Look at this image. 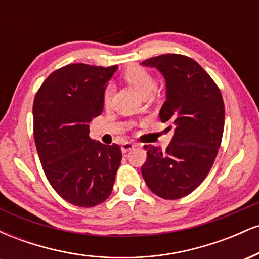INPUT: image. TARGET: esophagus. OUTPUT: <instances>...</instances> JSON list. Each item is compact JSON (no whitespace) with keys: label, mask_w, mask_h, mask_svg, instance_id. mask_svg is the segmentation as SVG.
Returning a JSON list of instances; mask_svg holds the SVG:
<instances>
[{"label":"esophagus","mask_w":259,"mask_h":259,"mask_svg":"<svg viewBox=\"0 0 259 259\" xmlns=\"http://www.w3.org/2000/svg\"><path fill=\"white\" fill-rule=\"evenodd\" d=\"M138 145L136 144H133V142H129V141H125L121 144V152L123 153H126L129 152L130 150H133V148H135Z\"/></svg>","instance_id":"1"}]
</instances>
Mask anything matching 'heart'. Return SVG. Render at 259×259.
<instances>
[{
	"label": "heart",
	"mask_w": 259,
	"mask_h": 259,
	"mask_svg": "<svg viewBox=\"0 0 259 259\" xmlns=\"http://www.w3.org/2000/svg\"><path fill=\"white\" fill-rule=\"evenodd\" d=\"M123 78L130 85L134 86L142 96H148L156 88V79H154V76L142 65H132V67H129L124 72ZM112 92L113 91L111 85H107L102 96L103 103L106 106L109 105V102H111Z\"/></svg>",
	"instance_id": "heart-1"
}]
</instances>
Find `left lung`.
<instances>
[{
  "instance_id": "left-lung-1",
  "label": "left lung",
  "mask_w": 259,
  "mask_h": 259,
  "mask_svg": "<svg viewBox=\"0 0 259 259\" xmlns=\"http://www.w3.org/2000/svg\"><path fill=\"white\" fill-rule=\"evenodd\" d=\"M142 65L162 73L167 100L159 112L174 136L167 150L145 146L147 159L141 173L148 189L164 200L185 197L206 179L218 153L225 109L221 90L197 62L168 53Z\"/></svg>"
}]
</instances>
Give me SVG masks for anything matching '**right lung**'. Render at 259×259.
I'll return each mask as SVG.
<instances>
[{"label": "right lung", "mask_w": 259, "mask_h": 259, "mask_svg": "<svg viewBox=\"0 0 259 259\" xmlns=\"http://www.w3.org/2000/svg\"><path fill=\"white\" fill-rule=\"evenodd\" d=\"M117 65L68 64L50 74L34 99V140L47 180L63 200L95 207L111 195L120 165L117 144L89 136L103 109V91Z\"/></svg>", "instance_id": "right-lung-1"}]
</instances>
